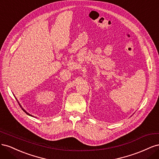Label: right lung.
<instances>
[{"instance_id": "obj_1", "label": "right lung", "mask_w": 159, "mask_h": 159, "mask_svg": "<svg viewBox=\"0 0 159 159\" xmlns=\"http://www.w3.org/2000/svg\"><path fill=\"white\" fill-rule=\"evenodd\" d=\"M19 105H20V107H21V105H20V104H19ZM22 110H23V111H25V113H26V114H27V115H30V114H29V113H27V112H26V111H25V109H23V108H22ZM30 116H32V115H30Z\"/></svg>"}]
</instances>
